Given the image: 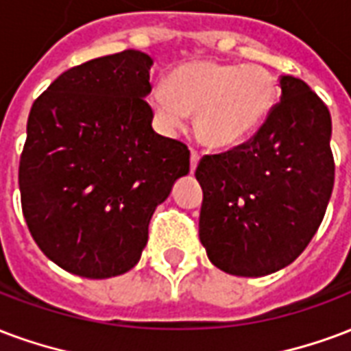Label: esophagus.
<instances>
[{
  "instance_id": "esophagus-1",
  "label": "esophagus",
  "mask_w": 351,
  "mask_h": 351,
  "mask_svg": "<svg viewBox=\"0 0 351 351\" xmlns=\"http://www.w3.org/2000/svg\"><path fill=\"white\" fill-rule=\"evenodd\" d=\"M199 158H201V156H199V152L191 149V154H189V169H191V173L195 171L197 163H199Z\"/></svg>"
}]
</instances>
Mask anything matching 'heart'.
I'll return each instance as SVG.
<instances>
[{"mask_svg":"<svg viewBox=\"0 0 351 351\" xmlns=\"http://www.w3.org/2000/svg\"><path fill=\"white\" fill-rule=\"evenodd\" d=\"M167 84L149 93V110L165 134H176L195 113V134L210 149H232L266 123L279 98L277 80L261 64L191 61Z\"/></svg>","mask_w":351,"mask_h":351,"instance_id":"b5f03b06","label":"heart"}]
</instances>
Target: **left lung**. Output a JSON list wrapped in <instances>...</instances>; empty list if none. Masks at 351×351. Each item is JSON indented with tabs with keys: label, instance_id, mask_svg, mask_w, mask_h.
I'll list each match as a JSON object with an SVG mask.
<instances>
[{
	"label": "left lung",
	"instance_id": "left-lung-1",
	"mask_svg": "<svg viewBox=\"0 0 351 351\" xmlns=\"http://www.w3.org/2000/svg\"><path fill=\"white\" fill-rule=\"evenodd\" d=\"M253 139L204 156L199 238L225 274L264 277L298 258L320 227L335 182L331 115L300 77L282 76Z\"/></svg>",
	"mask_w": 351,
	"mask_h": 351
}]
</instances>
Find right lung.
I'll return each instance as SVG.
<instances>
[{
	"mask_svg": "<svg viewBox=\"0 0 351 351\" xmlns=\"http://www.w3.org/2000/svg\"><path fill=\"white\" fill-rule=\"evenodd\" d=\"M150 66L139 50L77 64L29 111L18 171L23 217L69 274L108 279L134 268L156 206L189 173L188 147L152 130Z\"/></svg>",
	"mask_w": 351,
	"mask_h": 351,
	"instance_id": "1",
	"label": "right lung"
}]
</instances>
